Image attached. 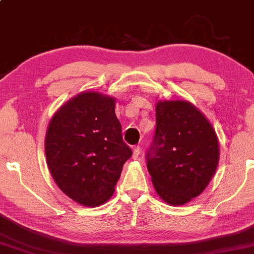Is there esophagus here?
Here are the masks:
<instances>
[{
  "label": "esophagus",
  "instance_id": "esophagus-1",
  "mask_svg": "<svg viewBox=\"0 0 254 254\" xmlns=\"http://www.w3.org/2000/svg\"><path fill=\"white\" fill-rule=\"evenodd\" d=\"M140 153H141V147H140L139 145L134 146V149H133V155H132L133 160H137V158H139Z\"/></svg>",
  "mask_w": 254,
  "mask_h": 254
}]
</instances>
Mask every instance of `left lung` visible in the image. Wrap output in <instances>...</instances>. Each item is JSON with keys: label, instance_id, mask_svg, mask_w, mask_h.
<instances>
[{"label": "left lung", "instance_id": "obj_1", "mask_svg": "<svg viewBox=\"0 0 254 254\" xmlns=\"http://www.w3.org/2000/svg\"><path fill=\"white\" fill-rule=\"evenodd\" d=\"M155 121V134L145 155L152 183L164 202L186 204L205 190L216 171L218 136L188 101H159Z\"/></svg>", "mask_w": 254, "mask_h": 254}]
</instances>
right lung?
I'll use <instances>...</instances> for the list:
<instances>
[{
	"mask_svg": "<svg viewBox=\"0 0 254 254\" xmlns=\"http://www.w3.org/2000/svg\"><path fill=\"white\" fill-rule=\"evenodd\" d=\"M115 99L82 92L51 119L45 155L55 183L70 199L98 206L112 196L132 150L122 139Z\"/></svg>",
	"mask_w": 254,
	"mask_h": 254,
	"instance_id": "obj_1",
	"label": "right lung"
}]
</instances>
